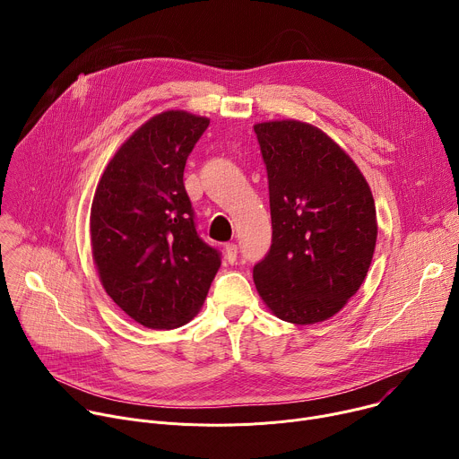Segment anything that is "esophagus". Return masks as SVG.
Segmentation results:
<instances>
[{
  "label": "esophagus",
  "mask_w": 459,
  "mask_h": 459,
  "mask_svg": "<svg viewBox=\"0 0 459 459\" xmlns=\"http://www.w3.org/2000/svg\"><path fill=\"white\" fill-rule=\"evenodd\" d=\"M225 254H227L229 264H236V259H238V245H234V243L225 245Z\"/></svg>",
  "instance_id": "esophagus-1"
}]
</instances>
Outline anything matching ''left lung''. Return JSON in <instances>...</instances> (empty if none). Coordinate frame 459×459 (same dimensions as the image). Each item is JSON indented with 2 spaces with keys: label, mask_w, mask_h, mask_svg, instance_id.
<instances>
[{
  "label": "left lung",
  "mask_w": 459,
  "mask_h": 459,
  "mask_svg": "<svg viewBox=\"0 0 459 459\" xmlns=\"http://www.w3.org/2000/svg\"><path fill=\"white\" fill-rule=\"evenodd\" d=\"M267 165L273 245L254 267L255 289L283 321L314 325L361 287L376 248L370 186L321 128L276 119L254 125Z\"/></svg>",
  "instance_id": "left-lung-1"
}]
</instances>
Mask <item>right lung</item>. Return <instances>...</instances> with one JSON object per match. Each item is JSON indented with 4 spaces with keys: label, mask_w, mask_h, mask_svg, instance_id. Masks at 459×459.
I'll list each match as a JSON object with an SVG mask.
<instances>
[{
    "label": "right lung",
    "mask_w": 459,
    "mask_h": 459,
    "mask_svg": "<svg viewBox=\"0 0 459 459\" xmlns=\"http://www.w3.org/2000/svg\"><path fill=\"white\" fill-rule=\"evenodd\" d=\"M209 123L185 110L152 116L116 151L96 186L91 245L100 281L147 329L188 323L221 265L195 230L183 185L186 158Z\"/></svg>",
    "instance_id": "add662e5"
}]
</instances>
